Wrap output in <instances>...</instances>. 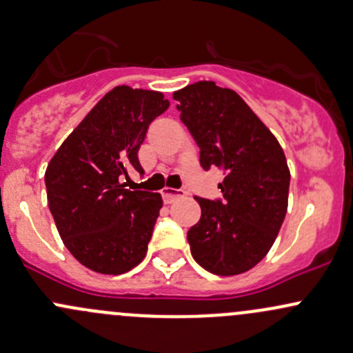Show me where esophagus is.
Listing matches in <instances>:
<instances>
[{
  "instance_id": "1",
  "label": "esophagus",
  "mask_w": 353,
  "mask_h": 353,
  "mask_svg": "<svg viewBox=\"0 0 353 353\" xmlns=\"http://www.w3.org/2000/svg\"><path fill=\"white\" fill-rule=\"evenodd\" d=\"M185 192L183 190H176V188H168L165 187L161 190V196H163V202L165 203H172L175 202L176 199H180V196H183Z\"/></svg>"
}]
</instances>
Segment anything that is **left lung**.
<instances>
[{
	"mask_svg": "<svg viewBox=\"0 0 353 353\" xmlns=\"http://www.w3.org/2000/svg\"><path fill=\"white\" fill-rule=\"evenodd\" d=\"M173 97L200 148V166L225 175L222 199L195 196L202 217L187 232L192 256L212 274H241L266 256L281 229L291 178L286 157L234 90L200 81Z\"/></svg>",
	"mask_w": 353,
	"mask_h": 353,
	"instance_id": "obj_1",
	"label": "left lung"
}]
</instances>
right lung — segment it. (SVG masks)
<instances>
[{"label": "right lung", "mask_w": 353, "mask_h": 353, "mask_svg": "<svg viewBox=\"0 0 353 353\" xmlns=\"http://www.w3.org/2000/svg\"><path fill=\"white\" fill-rule=\"evenodd\" d=\"M170 108L161 92L117 85L57 150L45 172L47 199L63 244L85 268L123 274L145 259L163 200L130 190L128 170L143 172L139 146L151 121Z\"/></svg>", "instance_id": "right-lung-1"}]
</instances>
